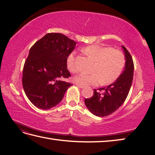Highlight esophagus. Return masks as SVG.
<instances>
[{
    "label": "esophagus",
    "instance_id": "1",
    "mask_svg": "<svg viewBox=\"0 0 155 155\" xmlns=\"http://www.w3.org/2000/svg\"><path fill=\"white\" fill-rule=\"evenodd\" d=\"M76 85L78 87V88H83L84 87V86H83V85H81V84H76Z\"/></svg>",
    "mask_w": 155,
    "mask_h": 155
}]
</instances>
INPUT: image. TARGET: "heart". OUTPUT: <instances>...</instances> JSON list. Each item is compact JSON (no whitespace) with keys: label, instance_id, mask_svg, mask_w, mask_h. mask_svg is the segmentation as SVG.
Segmentation results:
<instances>
[{"label":"heart","instance_id":"b5f03b06","mask_svg":"<svg viewBox=\"0 0 155 155\" xmlns=\"http://www.w3.org/2000/svg\"><path fill=\"white\" fill-rule=\"evenodd\" d=\"M83 51L95 61L92 74L81 73L74 77L76 83L81 85L108 84L113 83L119 77L125 64V57L120 51L113 50L108 47L99 45L88 46ZM68 71L75 73L78 68L75 62L74 52L68 55L67 59Z\"/></svg>","mask_w":155,"mask_h":155}]
</instances>
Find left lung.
<instances>
[{
    "label": "left lung",
    "mask_w": 155,
    "mask_h": 155,
    "mask_svg": "<svg viewBox=\"0 0 155 155\" xmlns=\"http://www.w3.org/2000/svg\"><path fill=\"white\" fill-rule=\"evenodd\" d=\"M121 47L126 61L119 77L111 84L99 88L102 92L94 89L93 96L84 100L88 109L97 117H106L116 111L126 100L132 85L134 72L133 58L124 46Z\"/></svg>",
    "instance_id": "1"
}]
</instances>
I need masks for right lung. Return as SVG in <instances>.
Wrapping results in <instances>:
<instances>
[{"instance_id": "add662e5", "label": "right lung", "mask_w": 155, "mask_h": 155, "mask_svg": "<svg viewBox=\"0 0 155 155\" xmlns=\"http://www.w3.org/2000/svg\"><path fill=\"white\" fill-rule=\"evenodd\" d=\"M77 42L61 33H48L31 48L22 73L25 94L36 107L48 110L60 103L72 86L67 59Z\"/></svg>"}]
</instances>
